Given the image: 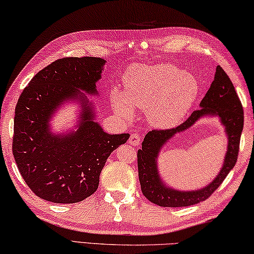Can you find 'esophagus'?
Wrapping results in <instances>:
<instances>
[{
  "instance_id": "34e87169",
  "label": "esophagus",
  "mask_w": 254,
  "mask_h": 254,
  "mask_svg": "<svg viewBox=\"0 0 254 254\" xmlns=\"http://www.w3.org/2000/svg\"><path fill=\"white\" fill-rule=\"evenodd\" d=\"M129 144L132 146H138L140 144V137L138 134H131L129 138Z\"/></svg>"
}]
</instances>
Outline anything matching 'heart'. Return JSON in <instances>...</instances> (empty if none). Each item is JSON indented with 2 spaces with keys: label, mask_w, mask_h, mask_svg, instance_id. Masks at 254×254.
<instances>
[{
  "label": "heart",
  "mask_w": 254,
  "mask_h": 254,
  "mask_svg": "<svg viewBox=\"0 0 254 254\" xmlns=\"http://www.w3.org/2000/svg\"><path fill=\"white\" fill-rule=\"evenodd\" d=\"M198 81L172 64L139 66L131 69L126 91L112 93L116 114L129 119L134 109L146 111L149 125L168 129L180 124L189 114L199 94Z\"/></svg>",
  "instance_id": "1"
}]
</instances>
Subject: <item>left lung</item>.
Returning a JSON list of instances; mask_svg holds the SVG:
<instances>
[{"instance_id": "1", "label": "left lung", "mask_w": 254, "mask_h": 254, "mask_svg": "<svg viewBox=\"0 0 254 254\" xmlns=\"http://www.w3.org/2000/svg\"><path fill=\"white\" fill-rule=\"evenodd\" d=\"M203 118H217L228 138L227 153L219 173L209 184L194 190H180L169 186L158 171L159 153L173 137L188 130ZM243 108L232 81L221 66L216 67L214 81L201 100L199 109L184 124L168 130H152L145 136L142 149L137 152L140 188L149 201L161 207H186L206 200L221 186L238 160L243 130Z\"/></svg>"}]
</instances>
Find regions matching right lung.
<instances>
[{"label":"right lung","mask_w":254,"mask_h":254,"mask_svg":"<svg viewBox=\"0 0 254 254\" xmlns=\"http://www.w3.org/2000/svg\"><path fill=\"white\" fill-rule=\"evenodd\" d=\"M106 60L68 57L33 76L15 107L13 156L23 180L41 199L55 203L84 200L97 191L107 159L129 134L110 135L97 122ZM77 106L76 125L54 131L51 122L65 104Z\"/></svg>","instance_id":"add662e5"}]
</instances>
